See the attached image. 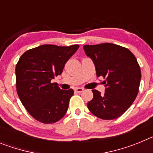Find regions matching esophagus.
I'll return each instance as SVG.
<instances>
[{
	"label": "esophagus",
	"instance_id": "obj_1",
	"mask_svg": "<svg viewBox=\"0 0 153 153\" xmlns=\"http://www.w3.org/2000/svg\"><path fill=\"white\" fill-rule=\"evenodd\" d=\"M83 88H80V87H77V88L75 89V92H76V93H82V92L83 91Z\"/></svg>",
	"mask_w": 153,
	"mask_h": 153
}]
</instances>
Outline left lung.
<instances>
[{
	"mask_svg": "<svg viewBox=\"0 0 153 153\" xmlns=\"http://www.w3.org/2000/svg\"><path fill=\"white\" fill-rule=\"evenodd\" d=\"M86 55L95 65L97 77H103L105 93L93 90L87 107L102 120H113L123 114L139 92L141 70L130 51L117 44L85 45Z\"/></svg>",
	"mask_w": 153,
	"mask_h": 153,
	"instance_id": "1",
	"label": "left lung"
}]
</instances>
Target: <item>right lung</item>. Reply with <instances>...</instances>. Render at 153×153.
<instances>
[{
    "mask_svg": "<svg viewBox=\"0 0 153 153\" xmlns=\"http://www.w3.org/2000/svg\"><path fill=\"white\" fill-rule=\"evenodd\" d=\"M79 45L39 46L26 51L16 66L18 97L28 113L43 123H53L67 113L72 89L64 90L51 80L60 75Z\"/></svg>",
    "mask_w": 153,
    "mask_h": 153,
    "instance_id": "obj_1",
    "label": "right lung"
}]
</instances>
